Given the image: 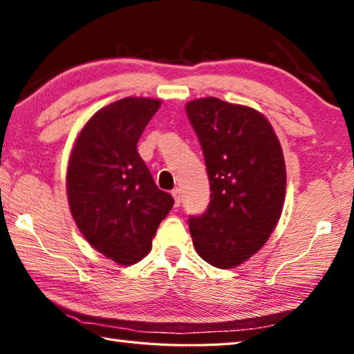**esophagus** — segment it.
Instances as JSON below:
<instances>
[{
	"label": "esophagus",
	"mask_w": 354,
	"mask_h": 354,
	"mask_svg": "<svg viewBox=\"0 0 354 354\" xmlns=\"http://www.w3.org/2000/svg\"><path fill=\"white\" fill-rule=\"evenodd\" d=\"M171 195H173V198H175V206L178 207L179 205H181V190L173 189L171 190Z\"/></svg>",
	"instance_id": "obj_1"
}]
</instances>
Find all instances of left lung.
<instances>
[{
	"label": "left lung",
	"mask_w": 354,
	"mask_h": 354,
	"mask_svg": "<svg viewBox=\"0 0 354 354\" xmlns=\"http://www.w3.org/2000/svg\"><path fill=\"white\" fill-rule=\"evenodd\" d=\"M205 154L211 201L190 215L195 250L217 268L254 254L277 226L286 196L283 149L267 118L209 97L185 106Z\"/></svg>",
	"instance_id": "obj_1"
}]
</instances>
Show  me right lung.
<instances>
[{
    "label": "right lung",
    "mask_w": 354,
    "mask_h": 354,
    "mask_svg": "<svg viewBox=\"0 0 354 354\" xmlns=\"http://www.w3.org/2000/svg\"><path fill=\"white\" fill-rule=\"evenodd\" d=\"M159 100L123 98L103 107L82 128L67 170L68 205L87 242L122 266L151 248L173 196L156 185L137 153Z\"/></svg>",
    "instance_id": "add662e5"
}]
</instances>
